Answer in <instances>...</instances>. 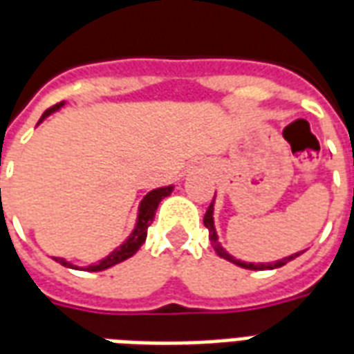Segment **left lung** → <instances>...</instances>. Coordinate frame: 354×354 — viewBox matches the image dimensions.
I'll return each instance as SVG.
<instances>
[{"label": "left lung", "instance_id": "1", "mask_svg": "<svg viewBox=\"0 0 354 354\" xmlns=\"http://www.w3.org/2000/svg\"><path fill=\"white\" fill-rule=\"evenodd\" d=\"M213 202H215V198H213ZM213 202L209 205V209L205 211V215H203V224H205V228L209 230V239H211V245H213V249L216 251V254L221 257V259H226L228 262L232 264L239 266V268H245V270H275V268H281V266H285L286 262H290L294 260L296 257H300L301 252H296V254H290V257H286L283 260H277V262H270V264H252V262H241V260L234 259L232 254L224 251L221 243H218V236H216V230H215V221H213Z\"/></svg>", "mask_w": 354, "mask_h": 354}]
</instances>
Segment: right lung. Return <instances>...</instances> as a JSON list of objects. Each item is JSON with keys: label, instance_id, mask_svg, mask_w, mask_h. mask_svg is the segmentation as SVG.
I'll return each instance as SVG.
<instances>
[{"label": "right lung", "instance_id": "1", "mask_svg": "<svg viewBox=\"0 0 354 354\" xmlns=\"http://www.w3.org/2000/svg\"><path fill=\"white\" fill-rule=\"evenodd\" d=\"M60 107H64V102L56 103L54 107L46 109L45 113H43V117H41L39 122H43V120H45L48 115H53L54 111H58ZM171 192H174V185L151 190V192H149V194H147L145 198L141 200V203H139L138 223H136V228H133V232L130 234V237H128V239H126V241H124L120 247H117L115 251L111 252L109 257H105V259L100 260V262H95V264L86 266L84 270H88V272H103V270H107V268H111V266L118 264V262H124L126 259L133 257V254L139 251V247L145 243L147 230H149V226H151V223L154 221V213H156V209H158V203L162 202L166 196L171 194ZM56 262H60V264L66 266V268L79 270V266L71 264V262H68V260L56 259Z\"/></svg>", "mask_w": 354, "mask_h": 354}]
</instances>
